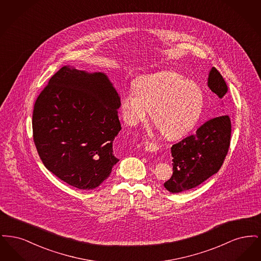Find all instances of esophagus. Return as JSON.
I'll return each mask as SVG.
<instances>
[{"instance_id": "esophagus-1", "label": "esophagus", "mask_w": 261, "mask_h": 261, "mask_svg": "<svg viewBox=\"0 0 261 261\" xmlns=\"http://www.w3.org/2000/svg\"><path fill=\"white\" fill-rule=\"evenodd\" d=\"M145 149L149 152H154L159 150V146L154 143H150V142H146L145 143Z\"/></svg>"}]
</instances>
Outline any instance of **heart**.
<instances>
[{
  "mask_svg": "<svg viewBox=\"0 0 261 261\" xmlns=\"http://www.w3.org/2000/svg\"><path fill=\"white\" fill-rule=\"evenodd\" d=\"M202 107L200 88L171 71L140 77L134 89L121 97V112L127 124L145 121L151 111L152 122L168 139L188 133L197 123Z\"/></svg>",
  "mask_w": 261,
  "mask_h": 261,
  "instance_id": "b5f03b06",
  "label": "heart"
}]
</instances>
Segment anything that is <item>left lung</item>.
<instances>
[{
    "label": "left lung",
    "instance_id": "1",
    "mask_svg": "<svg viewBox=\"0 0 261 261\" xmlns=\"http://www.w3.org/2000/svg\"><path fill=\"white\" fill-rule=\"evenodd\" d=\"M207 85L220 99H226L228 87L222 75L212 67ZM231 120L221 115L201 125L197 132L171 147L173 174L164 183L170 193L196 188L217 173L230 147Z\"/></svg>",
    "mask_w": 261,
    "mask_h": 261
}]
</instances>
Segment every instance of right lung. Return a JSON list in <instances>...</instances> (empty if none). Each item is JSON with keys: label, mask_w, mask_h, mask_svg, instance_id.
Here are the masks:
<instances>
[{"label": "right lung", "mask_w": 261, "mask_h": 261, "mask_svg": "<svg viewBox=\"0 0 261 261\" xmlns=\"http://www.w3.org/2000/svg\"><path fill=\"white\" fill-rule=\"evenodd\" d=\"M121 102L108 76L63 66L40 93L33 140L48 170L80 190L99 187L118 162L113 140Z\"/></svg>", "instance_id": "1"}]
</instances>
